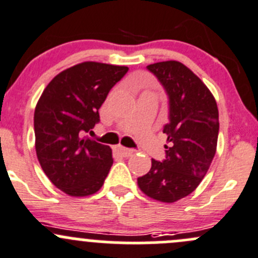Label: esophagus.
Returning <instances> with one entry per match:
<instances>
[{
	"instance_id": "1",
	"label": "esophagus",
	"mask_w": 258,
	"mask_h": 258,
	"mask_svg": "<svg viewBox=\"0 0 258 258\" xmlns=\"http://www.w3.org/2000/svg\"><path fill=\"white\" fill-rule=\"evenodd\" d=\"M113 152L117 153V155H121L123 156V157H128V156H131L132 153L135 152L134 150H128V148H124L123 146H113Z\"/></svg>"
}]
</instances>
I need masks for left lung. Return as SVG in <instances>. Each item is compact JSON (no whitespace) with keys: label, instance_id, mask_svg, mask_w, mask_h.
<instances>
[{"label":"left lung","instance_id":"8db88e82","mask_svg":"<svg viewBox=\"0 0 258 258\" xmlns=\"http://www.w3.org/2000/svg\"><path fill=\"white\" fill-rule=\"evenodd\" d=\"M147 70L168 96L170 122L163 127L168 145L166 160H152L137 183L146 196L173 204L192 194L209 171L217 148L218 108L207 86L181 62H157Z\"/></svg>","mask_w":258,"mask_h":258}]
</instances>
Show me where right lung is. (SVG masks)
<instances>
[{"instance_id":"obj_1","label":"right lung","mask_w":258,"mask_h":258,"mask_svg":"<svg viewBox=\"0 0 258 258\" xmlns=\"http://www.w3.org/2000/svg\"><path fill=\"white\" fill-rule=\"evenodd\" d=\"M126 66L82 62L59 72L35 108V147L49 181L69 196L85 197L102 187L112 150L85 136L100 121L98 110Z\"/></svg>"}]
</instances>
